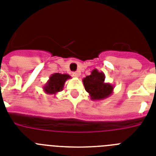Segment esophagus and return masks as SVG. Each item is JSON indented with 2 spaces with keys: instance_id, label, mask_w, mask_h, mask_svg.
<instances>
[{
  "instance_id": "obj_1",
  "label": "esophagus",
  "mask_w": 156,
  "mask_h": 156,
  "mask_svg": "<svg viewBox=\"0 0 156 156\" xmlns=\"http://www.w3.org/2000/svg\"><path fill=\"white\" fill-rule=\"evenodd\" d=\"M79 75H80V72H74L73 73V76L74 77H76V78H78L79 77Z\"/></svg>"
}]
</instances>
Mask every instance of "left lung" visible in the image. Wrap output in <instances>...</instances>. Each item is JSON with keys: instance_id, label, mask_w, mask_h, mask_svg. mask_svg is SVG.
<instances>
[{"instance_id": "8db88e82", "label": "left lung", "mask_w": 156, "mask_h": 156, "mask_svg": "<svg viewBox=\"0 0 156 156\" xmlns=\"http://www.w3.org/2000/svg\"><path fill=\"white\" fill-rule=\"evenodd\" d=\"M105 79L104 73L97 69L93 70L90 75L82 79L85 90L89 93L91 100H104L112 94L114 86L105 82Z\"/></svg>"}]
</instances>
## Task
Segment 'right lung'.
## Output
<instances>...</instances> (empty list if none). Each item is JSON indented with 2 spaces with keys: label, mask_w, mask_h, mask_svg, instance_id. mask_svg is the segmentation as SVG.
Returning <instances> with one entry per match:
<instances>
[{
  "label": "right lung",
  "mask_w": 156,
  "mask_h": 156,
  "mask_svg": "<svg viewBox=\"0 0 156 156\" xmlns=\"http://www.w3.org/2000/svg\"><path fill=\"white\" fill-rule=\"evenodd\" d=\"M71 78L69 74L55 73L50 76L49 79L44 86V91L48 94L55 95L57 93L62 91L64 87V84L66 80Z\"/></svg>",
  "instance_id": "right-lung-1"
}]
</instances>
